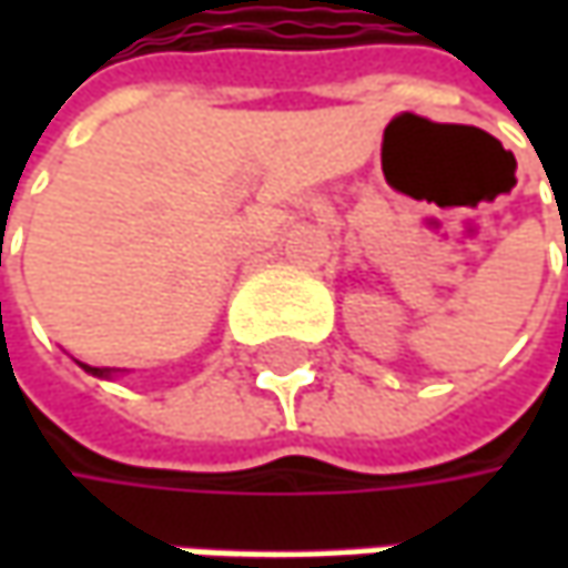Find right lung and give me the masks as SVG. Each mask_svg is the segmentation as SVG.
<instances>
[{"label": "right lung", "instance_id": "right-lung-1", "mask_svg": "<svg viewBox=\"0 0 568 568\" xmlns=\"http://www.w3.org/2000/svg\"><path fill=\"white\" fill-rule=\"evenodd\" d=\"M81 369L91 373V376H98V379H113L116 376V369H110V366H88V363H81Z\"/></svg>", "mask_w": 568, "mask_h": 568}]
</instances>
